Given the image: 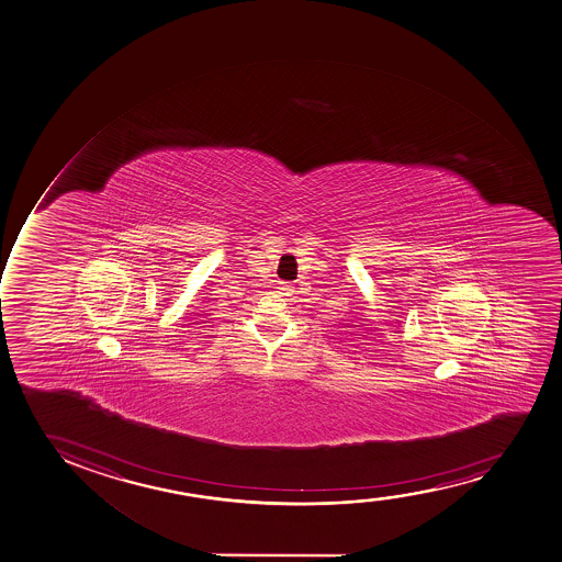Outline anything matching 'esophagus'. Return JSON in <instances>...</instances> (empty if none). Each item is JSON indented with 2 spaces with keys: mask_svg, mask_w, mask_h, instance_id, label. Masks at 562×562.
Listing matches in <instances>:
<instances>
[{
  "mask_svg": "<svg viewBox=\"0 0 562 562\" xmlns=\"http://www.w3.org/2000/svg\"><path fill=\"white\" fill-rule=\"evenodd\" d=\"M278 293L282 296H291L295 293V290H293V285L288 284V282H280V285H278Z\"/></svg>",
  "mask_w": 562,
  "mask_h": 562,
  "instance_id": "34e87169",
  "label": "esophagus"
}]
</instances>
